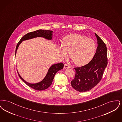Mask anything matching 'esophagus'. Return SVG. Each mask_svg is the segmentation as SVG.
I'll return each mask as SVG.
<instances>
[{
	"mask_svg": "<svg viewBox=\"0 0 122 122\" xmlns=\"http://www.w3.org/2000/svg\"><path fill=\"white\" fill-rule=\"evenodd\" d=\"M64 68L65 69L69 68H70V66L69 65H68V64H64Z\"/></svg>",
	"mask_w": 122,
	"mask_h": 122,
	"instance_id": "esophagus-1",
	"label": "esophagus"
}]
</instances>
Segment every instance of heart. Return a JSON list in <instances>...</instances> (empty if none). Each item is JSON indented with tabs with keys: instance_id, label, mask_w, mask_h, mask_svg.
<instances>
[{
	"instance_id": "obj_1",
	"label": "heart",
	"mask_w": 122,
	"mask_h": 122,
	"mask_svg": "<svg viewBox=\"0 0 122 122\" xmlns=\"http://www.w3.org/2000/svg\"><path fill=\"white\" fill-rule=\"evenodd\" d=\"M96 49L95 41L79 34L68 36L64 40L63 45L59 47L63 57H66L67 52H69L73 62L79 66L87 64L92 58Z\"/></svg>"
}]
</instances>
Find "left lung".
<instances>
[{"label": "left lung", "instance_id": "obj_1", "mask_svg": "<svg viewBox=\"0 0 122 122\" xmlns=\"http://www.w3.org/2000/svg\"><path fill=\"white\" fill-rule=\"evenodd\" d=\"M95 35L98 46L93 58L84 66L74 68L76 75L71 84L74 89L80 92L89 91L98 84L107 64L106 44L98 35L96 33Z\"/></svg>", "mask_w": 122, "mask_h": 122}]
</instances>
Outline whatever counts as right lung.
<instances>
[{
  "label": "right lung",
  "mask_w": 122,
  "mask_h": 122,
  "mask_svg": "<svg viewBox=\"0 0 122 122\" xmlns=\"http://www.w3.org/2000/svg\"><path fill=\"white\" fill-rule=\"evenodd\" d=\"M52 31L51 30H38L33 32H29L28 33L24 35L20 39V41L18 42L17 46L16 47L15 53L16 52L18 47L19 44L24 40L31 39L36 37H43L46 39L51 40L52 37ZM64 64L62 63H59L58 64H53L52 66L48 70V72L46 74L45 78L39 83L36 84H30L27 82L25 81L20 76L18 72L19 76L23 81L29 87L32 88L38 91H42L47 89L49 87L52 83L53 79L55 76L56 73L59 70H62L64 67Z\"/></svg>",
  "instance_id": "add662e5"
}]
</instances>
